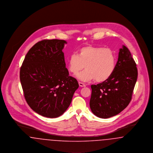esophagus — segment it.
<instances>
[{
    "mask_svg": "<svg viewBox=\"0 0 153 153\" xmlns=\"http://www.w3.org/2000/svg\"><path fill=\"white\" fill-rule=\"evenodd\" d=\"M79 86L81 87H84L86 86L83 82H79Z\"/></svg>",
    "mask_w": 153,
    "mask_h": 153,
    "instance_id": "esophagus-1",
    "label": "esophagus"
}]
</instances>
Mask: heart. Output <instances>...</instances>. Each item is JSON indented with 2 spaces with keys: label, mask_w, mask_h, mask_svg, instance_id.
Masks as SVG:
<instances>
[{
  "label": "heart",
  "mask_w": 153,
  "mask_h": 153,
  "mask_svg": "<svg viewBox=\"0 0 153 153\" xmlns=\"http://www.w3.org/2000/svg\"><path fill=\"white\" fill-rule=\"evenodd\" d=\"M116 66V56L109 48L100 46H86L72 54L68 59L69 71L76 75L84 67L85 70L77 75L79 80L84 81L95 79L102 82L108 80L113 74Z\"/></svg>",
  "instance_id": "1"
}]
</instances>
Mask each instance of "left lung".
Returning a JSON list of instances; mask_svg holds the SVG:
<instances>
[{"instance_id":"obj_1","label":"left lung","mask_w":153,"mask_h":153,"mask_svg":"<svg viewBox=\"0 0 153 153\" xmlns=\"http://www.w3.org/2000/svg\"><path fill=\"white\" fill-rule=\"evenodd\" d=\"M137 65L128 48L123 45L113 74L92 85L90 108L96 117L107 119L119 114L129 104L138 77Z\"/></svg>"}]
</instances>
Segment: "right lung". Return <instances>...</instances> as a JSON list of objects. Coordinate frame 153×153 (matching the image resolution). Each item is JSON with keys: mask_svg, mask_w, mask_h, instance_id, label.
Listing matches in <instances>:
<instances>
[{"mask_svg": "<svg viewBox=\"0 0 153 153\" xmlns=\"http://www.w3.org/2000/svg\"><path fill=\"white\" fill-rule=\"evenodd\" d=\"M66 44L61 39L37 42L27 52L20 69L25 98L30 107L43 117L62 115L79 87L66 68L62 52Z\"/></svg>", "mask_w": 153, "mask_h": 153, "instance_id": "1", "label": "right lung"}]
</instances>
